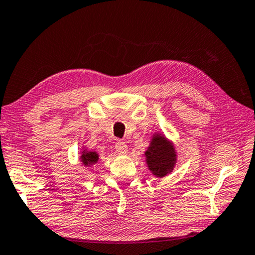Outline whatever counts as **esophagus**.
I'll return each mask as SVG.
<instances>
[{
	"label": "esophagus",
	"mask_w": 255,
	"mask_h": 255,
	"mask_svg": "<svg viewBox=\"0 0 255 255\" xmlns=\"http://www.w3.org/2000/svg\"><path fill=\"white\" fill-rule=\"evenodd\" d=\"M127 145L123 140H118V142L116 143V151L119 153V154H125V153L127 152Z\"/></svg>",
	"instance_id": "obj_1"
}]
</instances>
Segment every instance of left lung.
Returning a JSON list of instances; mask_svg holds the SVG:
<instances>
[{
    "instance_id": "left-lung-1",
    "label": "left lung",
    "mask_w": 255,
    "mask_h": 255,
    "mask_svg": "<svg viewBox=\"0 0 255 255\" xmlns=\"http://www.w3.org/2000/svg\"><path fill=\"white\" fill-rule=\"evenodd\" d=\"M148 169L156 177H164L172 170L176 162V152L173 145L165 137L154 135L146 152Z\"/></svg>"
}]
</instances>
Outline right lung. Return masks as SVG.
<instances>
[{
  "label": "right lung",
  "instance_id": "obj_1",
  "mask_svg": "<svg viewBox=\"0 0 255 255\" xmlns=\"http://www.w3.org/2000/svg\"><path fill=\"white\" fill-rule=\"evenodd\" d=\"M99 155L96 154V152H86L84 151L82 154V162L85 165H92L98 162Z\"/></svg>",
  "mask_w": 255,
  "mask_h": 255
}]
</instances>
